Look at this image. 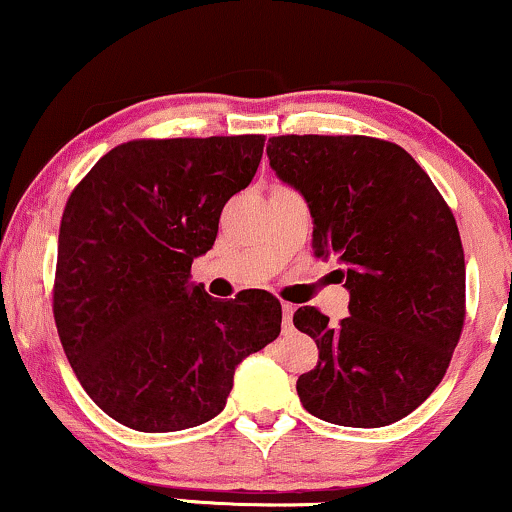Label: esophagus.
<instances>
[{
	"mask_svg": "<svg viewBox=\"0 0 512 512\" xmlns=\"http://www.w3.org/2000/svg\"><path fill=\"white\" fill-rule=\"evenodd\" d=\"M291 317H294V305H291V303H282V324H284V331L291 329Z\"/></svg>",
	"mask_w": 512,
	"mask_h": 512,
	"instance_id": "esophagus-1",
	"label": "esophagus"
}]
</instances>
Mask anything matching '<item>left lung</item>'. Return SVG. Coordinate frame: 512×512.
<instances>
[{
    "label": "left lung",
    "instance_id": "8db88e82",
    "mask_svg": "<svg viewBox=\"0 0 512 512\" xmlns=\"http://www.w3.org/2000/svg\"><path fill=\"white\" fill-rule=\"evenodd\" d=\"M268 159L313 216L317 258H336L348 317L303 305L294 327L320 350L296 381L310 414L381 428L440 386L466 320V263L454 214L416 159L369 136H275Z\"/></svg>",
    "mask_w": 512,
    "mask_h": 512
}]
</instances>
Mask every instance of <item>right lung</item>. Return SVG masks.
Returning <instances> with one entry per match:
<instances>
[{"instance_id": "add662e5", "label": "right lung", "mask_w": 512, "mask_h": 512, "mask_svg": "<svg viewBox=\"0 0 512 512\" xmlns=\"http://www.w3.org/2000/svg\"><path fill=\"white\" fill-rule=\"evenodd\" d=\"M265 136L129 141L65 204L53 317L79 383L110 418L174 433L218 416L244 357L280 336L282 305L254 289L216 301L190 282Z\"/></svg>"}]
</instances>
